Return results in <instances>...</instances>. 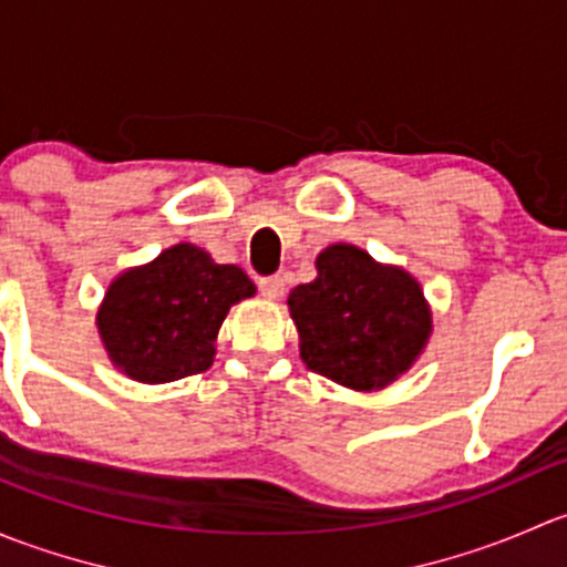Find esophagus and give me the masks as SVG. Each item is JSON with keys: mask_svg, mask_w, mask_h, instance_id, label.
I'll list each match as a JSON object with an SVG mask.
<instances>
[{"mask_svg": "<svg viewBox=\"0 0 567 567\" xmlns=\"http://www.w3.org/2000/svg\"><path fill=\"white\" fill-rule=\"evenodd\" d=\"M257 285H260V293L266 296V299L277 301L285 296V279L282 277H262Z\"/></svg>", "mask_w": 567, "mask_h": 567, "instance_id": "1", "label": "esophagus"}]
</instances>
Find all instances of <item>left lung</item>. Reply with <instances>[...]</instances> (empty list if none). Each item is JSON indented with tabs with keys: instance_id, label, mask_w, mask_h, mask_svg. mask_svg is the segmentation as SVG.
I'll return each instance as SVG.
<instances>
[{
	"instance_id": "1",
	"label": "left lung",
	"mask_w": 567,
	"mask_h": 567,
	"mask_svg": "<svg viewBox=\"0 0 567 567\" xmlns=\"http://www.w3.org/2000/svg\"><path fill=\"white\" fill-rule=\"evenodd\" d=\"M316 266L318 277L288 296L305 364L359 392L392 384L431 337L416 279L348 244L320 251Z\"/></svg>"
}]
</instances>
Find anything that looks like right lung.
<instances>
[{
	"label": "right lung",
	"mask_w": 567,
	"mask_h": 567,
	"mask_svg": "<svg viewBox=\"0 0 567 567\" xmlns=\"http://www.w3.org/2000/svg\"><path fill=\"white\" fill-rule=\"evenodd\" d=\"M255 296L238 266H219L192 244L120 274L99 310L109 359L142 384L197 375L214 364V340L227 310Z\"/></svg>",
	"instance_id": "add662e5"
}]
</instances>
